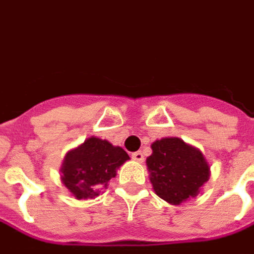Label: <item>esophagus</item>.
I'll list each match as a JSON object with an SVG mask.
<instances>
[{
  "instance_id": "1",
  "label": "esophagus",
  "mask_w": 254,
  "mask_h": 254,
  "mask_svg": "<svg viewBox=\"0 0 254 254\" xmlns=\"http://www.w3.org/2000/svg\"><path fill=\"white\" fill-rule=\"evenodd\" d=\"M131 157H132L134 160H137V162H144V153H142L141 150L131 153Z\"/></svg>"
}]
</instances>
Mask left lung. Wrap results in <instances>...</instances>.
Segmentation results:
<instances>
[{"label":"left lung","instance_id":"left-lung-1","mask_svg":"<svg viewBox=\"0 0 254 254\" xmlns=\"http://www.w3.org/2000/svg\"><path fill=\"white\" fill-rule=\"evenodd\" d=\"M146 166L156 195L171 204L196 196L210 176L202 152L177 137L153 142Z\"/></svg>","mask_w":254,"mask_h":254}]
</instances>
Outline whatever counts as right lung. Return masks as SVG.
<instances>
[{"mask_svg": "<svg viewBox=\"0 0 254 254\" xmlns=\"http://www.w3.org/2000/svg\"><path fill=\"white\" fill-rule=\"evenodd\" d=\"M128 159L123 148L113 146L106 139L91 137L66 153L61 170L62 183L77 199H92Z\"/></svg>", "mask_w": 254, "mask_h": 254, "instance_id": "1", "label": "right lung"}]
</instances>
